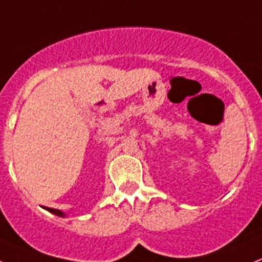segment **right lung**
<instances>
[{"instance_id": "add662e5", "label": "right lung", "mask_w": 262, "mask_h": 262, "mask_svg": "<svg viewBox=\"0 0 262 262\" xmlns=\"http://www.w3.org/2000/svg\"><path fill=\"white\" fill-rule=\"evenodd\" d=\"M45 210H47L49 211V212H51V213H54V215H56V216H59V217H66V213L63 212V211H60V210H55V208H49V207H46L45 208Z\"/></svg>"}]
</instances>
